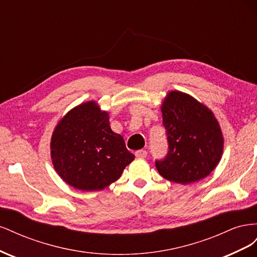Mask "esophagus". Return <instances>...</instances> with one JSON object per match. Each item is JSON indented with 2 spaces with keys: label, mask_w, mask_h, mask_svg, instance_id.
I'll list each match as a JSON object with an SVG mask.
<instances>
[{
  "label": "esophagus",
  "mask_w": 257,
  "mask_h": 257,
  "mask_svg": "<svg viewBox=\"0 0 257 257\" xmlns=\"http://www.w3.org/2000/svg\"><path fill=\"white\" fill-rule=\"evenodd\" d=\"M135 155H136V158H139V159H145L147 155H148V152L146 151V150H138V151H136L135 152Z\"/></svg>",
  "instance_id": "1"
}]
</instances>
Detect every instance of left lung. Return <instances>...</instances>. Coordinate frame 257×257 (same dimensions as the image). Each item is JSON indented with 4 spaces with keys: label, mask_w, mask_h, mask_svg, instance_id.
Listing matches in <instances>:
<instances>
[{
    "label": "left lung",
    "mask_w": 257,
    "mask_h": 257,
    "mask_svg": "<svg viewBox=\"0 0 257 257\" xmlns=\"http://www.w3.org/2000/svg\"><path fill=\"white\" fill-rule=\"evenodd\" d=\"M168 153L155 162L160 175L181 184L211 174L221 161L224 137L212 110L181 91H170L162 102Z\"/></svg>",
    "instance_id": "1"
}]
</instances>
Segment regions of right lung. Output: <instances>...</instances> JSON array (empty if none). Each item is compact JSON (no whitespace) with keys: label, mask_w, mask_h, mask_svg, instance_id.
Wrapping results in <instances>:
<instances>
[{"label":"right lung","mask_w":257,"mask_h":257,"mask_svg":"<svg viewBox=\"0 0 257 257\" xmlns=\"http://www.w3.org/2000/svg\"><path fill=\"white\" fill-rule=\"evenodd\" d=\"M50 150L61 179L87 192L100 191L118 180L135 159L123 137L110 128L109 113L95 100L74 107L58 122Z\"/></svg>","instance_id":"obj_1"}]
</instances>
